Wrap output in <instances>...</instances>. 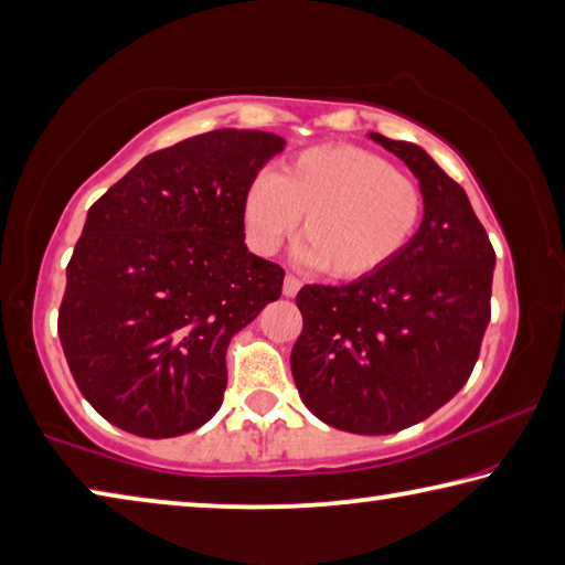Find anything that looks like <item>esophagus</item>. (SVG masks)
Instances as JSON below:
<instances>
[{
  "label": "esophagus",
  "mask_w": 565,
  "mask_h": 565,
  "mask_svg": "<svg viewBox=\"0 0 565 565\" xmlns=\"http://www.w3.org/2000/svg\"><path fill=\"white\" fill-rule=\"evenodd\" d=\"M301 289V279H296L294 274H286L284 279V296H296Z\"/></svg>",
  "instance_id": "34e87169"
}]
</instances>
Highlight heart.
<instances>
[{
    "label": "heart",
    "instance_id": "heart-1",
    "mask_svg": "<svg viewBox=\"0 0 565 565\" xmlns=\"http://www.w3.org/2000/svg\"><path fill=\"white\" fill-rule=\"evenodd\" d=\"M244 228L271 254L301 216L299 259L333 279H363L404 252L424 216V191L374 151L331 145L291 157L244 191Z\"/></svg>",
    "mask_w": 565,
    "mask_h": 565
}]
</instances>
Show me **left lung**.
<instances>
[{
  "label": "left lung",
  "instance_id": "obj_1",
  "mask_svg": "<svg viewBox=\"0 0 565 565\" xmlns=\"http://www.w3.org/2000/svg\"><path fill=\"white\" fill-rule=\"evenodd\" d=\"M369 137L418 179L424 218L384 269L296 294L303 329L291 374L323 424L384 436L431 416L471 376L491 321L495 254L466 191L424 149Z\"/></svg>",
  "mask_w": 565,
  "mask_h": 565
}]
</instances>
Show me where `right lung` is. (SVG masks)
Returning <instances> with one entry per match:
<instances>
[{"instance_id":"right-lung-1","label":"right lung","mask_w":565,"mask_h":565,"mask_svg":"<svg viewBox=\"0 0 565 565\" xmlns=\"http://www.w3.org/2000/svg\"><path fill=\"white\" fill-rule=\"evenodd\" d=\"M279 134L216 129L154 151L92 204L60 309L76 386L121 431H196L224 401L226 349L281 296L244 244V191Z\"/></svg>"}]
</instances>
